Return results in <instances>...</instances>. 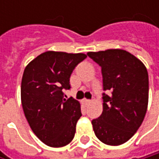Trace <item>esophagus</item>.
Instances as JSON below:
<instances>
[{
  "label": "esophagus",
  "mask_w": 159,
  "mask_h": 159,
  "mask_svg": "<svg viewBox=\"0 0 159 159\" xmlns=\"http://www.w3.org/2000/svg\"><path fill=\"white\" fill-rule=\"evenodd\" d=\"M82 102L84 104V105H87L88 103H90L91 101H90V99H86V98H84V99H82Z\"/></svg>",
  "instance_id": "34e87169"
}]
</instances>
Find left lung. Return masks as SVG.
<instances>
[{
    "instance_id": "left-lung-1",
    "label": "left lung",
    "mask_w": 159,
    "mask_h": 159,
    "mask_svg": "<svg viewBox=\"0 0 159 159\" xmlns=\"http://www.w3.org/2000/svg\"><path fill=\"white\" fill-rule=\"evenodd\" d=\"M101 67L102 114L92 120L96 136L109 145L127 142L139 129L148 104V74L143 63L123 49L87 52Z\"/></svg>"
}]
</instances>
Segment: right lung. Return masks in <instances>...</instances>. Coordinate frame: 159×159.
Masks as SVG:
<instances>
[{"label":"right lung","mask_w":159,"mask_h":159,"mask_svg":"<svg viewBox=\"0 0 159 159\" xmlns=\"http://www.w3.org/2000/svg\"><path fill=\"white\" fill-rule=\"evenodd\" d=\"M86 58L83 53L46 51L25 67L21 84L25 116L34 134L51 147L70 143L82 116L80 103L65 99L63 89L71 88L75 68Z\"/></svg>","instance_id":"right-lung-1"}]
</instances>
